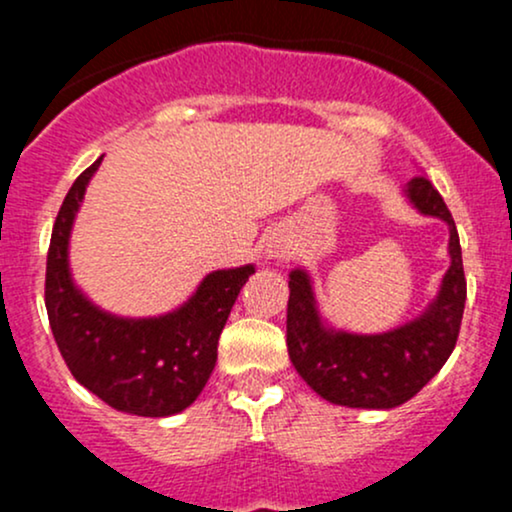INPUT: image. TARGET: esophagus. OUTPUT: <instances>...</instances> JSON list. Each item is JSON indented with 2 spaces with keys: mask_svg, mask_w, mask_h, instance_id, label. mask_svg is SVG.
<instances>
[{
  "mask_svg": "<svg viewBox=\"0 0 512 512\" xmlns=\"http://www.w3.org/2000/svg\"><path fill=\"white\" fill-rule=\"evenodd\" d=\"M264 255H267V260H289L293 255L291 240L284 233H272L264 245Z\"/></svg>",
  "mask_w": 512,
  "mask_h": 512,
  "instance_id": "esophagus-1",
  "label": "esophagus"
}]
</instances>
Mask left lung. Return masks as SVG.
I'll return each mask as SVG.
<instances>
[{"mask_svg":"<svg viewBox=\"0 0 512 512\" xmlns=\"http://www.w3.org/2000/svg\"><path fill=\"white\" fill-rule=\"evenodd\" d=\"M404 195L421 214L450 228V269L438 296L416 320L383 334L337 332L317 313L313 284L303 269L289 274L286 346L298 375L322 399L354 409H392L404 404L445 366L460 334L467 281L455 221L443 197L424 175L411 178Z\"/></svg>","mask_w":512,"mask_h":512,"instance_id":"obj_1","label":"left lung"}]
</instances>
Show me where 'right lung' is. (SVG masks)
Instances as JSON below:
<instances>
[{"instance_id": "add662e5", "label": "right lung", "mask_w": 512, "mask_h": 512, "mask_svg": "<svg viewBox=\"0 0 512 512\" xmlns=\"http://www.w3.org/2000/svg\"><path fill=\"white\" fill-rule=\"evenodd\" d=\"M101 158L74 180L52 226L45 308L52 337L72 375L125 414L170 416L187 409L216 366V346L252 264L204 276L195 296L158 317H117L93 305L69 272V233Z\"/></svg>"}]
</instances>
